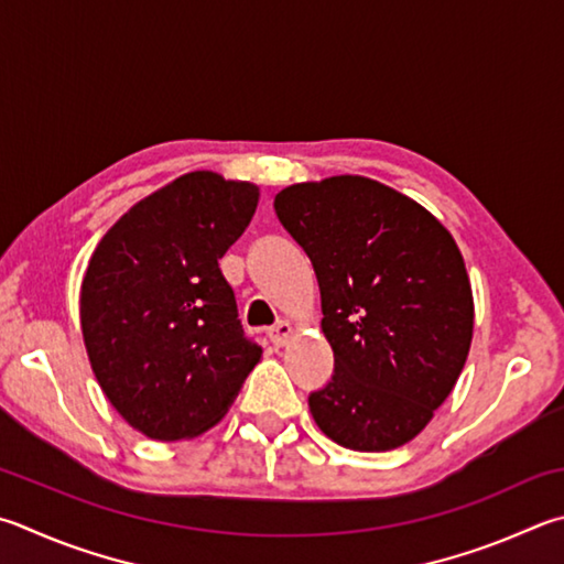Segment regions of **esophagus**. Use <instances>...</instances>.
<instances>
[{
	"label": "esophagus",
	"instance_id": "esophagus-1",
	"mask_svg": "<svg viewBox=\"0 0 564 564\" xmlns=\"http://www.w3.org/2000/svg\"><path fill=\"white\" fill-rule=\"evenodd\" d=\"M291 335H293V327H291V323H285V321L275 323V325L271 327V330H269V337H271V343H273L275 347H281V345L289 343Z\"/></svg>",
	"mask_w": 564,
	"mask_h": 564
}]
</instances>
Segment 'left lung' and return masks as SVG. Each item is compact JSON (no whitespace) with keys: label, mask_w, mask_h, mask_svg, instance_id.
<instances>
[{"label":"left lung","mask_w":564,"mask_h":564,"mask_svg":"<svg viewBox=\"0 0 564 564\" xmlns=\"http://www.w3.org/2000/svg\"><path fill=\"white\" fill-rule=\"evenodd\" d=\"M275 214L317 275L333 380L308 397L321 432L352 452L412 442L464 370L474 293L464 256L422 204L337 175L275 194Z\"/></svg>","instance_id":"obj_1"}]
</instances>
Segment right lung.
Returning <instances> with one entry per match:
<instances>
[{"label":"right lung","instance_id":"obj_1","mask_svg":"<svg viewBox=\"0 0 564 564\" xmlns=\"http://www.w3.org/2000/svg\"><path fill=\"white\" fill-rule=\"evenodd\" d=\"M259 204L251 182L197 170L140 199L100 239L80 330L116 412L155 442L219 424L261 360L219 259Z\"/></svg>","mask_w":564,"mask_h":564}]
</instances>
